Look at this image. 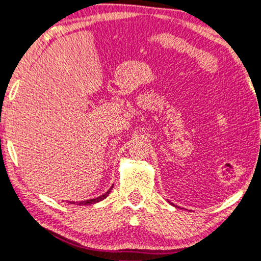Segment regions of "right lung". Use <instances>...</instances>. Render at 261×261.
Segmentation results:
<instances>
[{
  "label": "right lung",
  "mask_w": 261,
  "mask_h": 261,
  "mask_svg": "<svg viewBox=\"0 0 261 261\" xmlns=\"http://www.w3.org/2000/svg\"><path fill=\"white\" fill-rule=\"evenodd\" d=\"M113 189V186L110 187L109 190H108L107 192H105L104 195H101V196H98V198H95V199H90V200H86V201H78V205H91V204H95V203H98V201H101V200H104L105 198H107L108 195H109V192H110V190ZM70 203H72L74 204L75 201H70Z\"/></svg>",
  "instance_id": "right-lung-1"
}]
</instances>
